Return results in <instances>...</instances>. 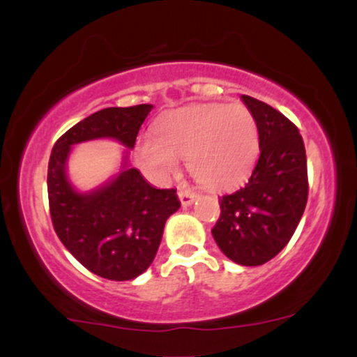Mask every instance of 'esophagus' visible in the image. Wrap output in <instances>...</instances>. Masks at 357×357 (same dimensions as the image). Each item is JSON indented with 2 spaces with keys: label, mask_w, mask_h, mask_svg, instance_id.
<instances>
[{
  "label": "esophagus",
  "mask_w": 357,
  "mask_h": 357,
  "mask_svg": "<svg viewBox=\"0 0 357 357\" xmlns=\"http://www.w3.org/2000/svg\"><path fill=\"white\" fill-rule=\"evenodd\" d=\"M178 196H179V202H181L183 206H190V204L195 203V199H196V195L195 192H191L190 190H179Z\"/></svg>",
  "instance_id": "34e87169"
}]
</instances>
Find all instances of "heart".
Here are the masks:
<instances>
[{
    "mask_svg": "<svg viewBox=\"0 0 357 357\" xmlns=\"http://www.w3.org/2000/svg\"><path fill=\"white\" fill-rule=\"evenodd\" d=\"M260 137L253 114L243 104H198L161 119L158 134L139 141L141 161L154 174L176 173L188 158L192 178L210 190H231L255 166Z\"/></svg>",
    "mask_w": 357,
    "mask_h": 357,
    "instance_id": "b5f03b06",
    "label": "heart"
}]
</instances>
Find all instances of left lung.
Here are the masks:
<instances>
[{
	"instance_id": "left-lung-1",
	"label": "left lung",
	"mask_w": 357,
	"mask_h": 357,
	"mask_svg": "<svg viewBox=\"0 0 357 357\" xmlns=\"http://www.w3.org/2000/svg\"><path fill=\"white\" fill-rule=\"evenodd\" d=\"M257 121L260 155L248 183L220 198L213 238L230 260L257 267L289 243L304 215L309 179L297 126L265 102L241 96Z\"/></svg>"
}]
</instances>
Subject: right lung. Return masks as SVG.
Wrapping results in <instances>:
<instances>
[{
  "instance_id": "right-lung-1",
  "label": "right lung",
  "mask_w": 357,
  "mask_h": 357,
  "mask_svg": "<svg viewBox=\"0 0 357 357\" xmlns=\"http://www.w3.org/2000/svg\"><path fill=\"white\" fill-rule=\"evenodd\" d=\"M153 105L107 107L75 124L55 142L48 161V204L55 233L77 260L102 278L130 280L153 264L166 220L181 206L174 188L155 190L136 167L80 195L65 174L70 146L112 137L132 149Z\"/></svg>"
}]
</instances>
